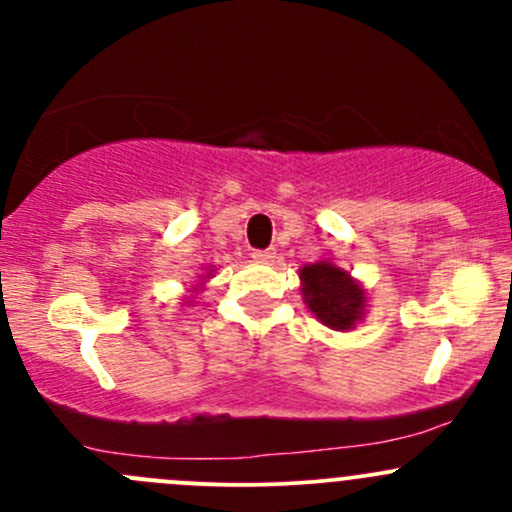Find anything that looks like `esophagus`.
Wrapping results in <instances>:
<instances>
[{
    "mask_svg": "<svg viewBox=\"0 0 512 512\" xmlns=\"http://www.w3.org/2000/svg\"><path fill=\"white\" fill-rule=\"evenodd\" d=\"M275 257H277V252L275 250H255L252 252V260L255 262H275Z\"/></svg>",
    "mask_w": 512,
    "mask_h": 512,
    "instance_id": "esophagus-1",
    "label": "esophagus"
}]
</instances>
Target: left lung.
<instances>
[{"label":"left lung","mask_w":512,"mask_h":512,"mask_svg":"<svg viewBox=\"0 0 512 512\" xmlns=\"http://www.w3.org/2000/svg\"><path fill=\"white\" fill-rule=\"evenodd\" d=\"M307 307L329 329L347 332L364 319L366 292L347 270L329 260L312 262L299 270Z\"/></svg>","instance_id":"obj_1"}]
</instances>
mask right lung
<instances>
[{"label": "right lung", "mask_w": 512, "mask_h": 512, "mask_svg": "<svg viewBox=\"0 0 512 512\" xmlns=\"http://www.w3.org/2000/svg\"><path fill=\"white\" fill-rule=\"evenodd\" d=\"M210 272H213V270H210ZM210 272H208V277H210Z\"/></svg>", "instance_id": "add662e5"}]
</instances>
